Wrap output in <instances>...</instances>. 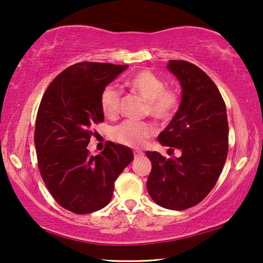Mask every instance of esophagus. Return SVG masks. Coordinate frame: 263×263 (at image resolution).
Segmentation results:
<instances>
[{
    "label": "esophagus",
    "instance_id": "esophagus-1",
    "mask_svg": "<svg viewBox=\"0 0 263 263\" xmlns=\"http://www.w3.org/2000/svg\"><path fill=\"white\" fill-rule=\"evenodd\" d=\"M133 154H135V158L137 159V158L142 157V155H144V152H141V151L136 149V151H133Z\"/></svg>",
    "mask_w": 263,
    "mask_h": 263
}]
</instances>
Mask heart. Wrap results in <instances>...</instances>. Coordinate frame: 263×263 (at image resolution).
<instances>
[{
	"mask_svg": "<svg viewBox=\"0 0 263 263\" xmlns=\"http://www.w3.org/2000/svg\"><path fill=\"white\" fill-rule=\"evenodd\" d=\"M126 86L135 94L146 101L145 114L159 123H167L174 117L181 104V94L176 88L166 87L164 80L151 69H141L128 78ZM122 103V91L112 84L102 89L100 106L102 112L114 119L119 115ZM155 132L149 122L125 121L115 126L111 138L118 144L128 147H141Z\"/></svg>",
	"mask_w": 263,
	"mask_h": 263,
	"instance_id": "1",
	"label": "heart"
}]
</instances>
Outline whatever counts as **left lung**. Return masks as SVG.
<instances>
[{
    "mask_svg": "<svg viewBox=\"0 0 263 263\" xmlns=\"http://www.w3.org/2000/svg\"><path fill=\"white\" fill-rule=\"evenodd\" d=\"M168 69L181 82L182 101L158 140L182 154L166 159L146 152L152 161L147 190L159 205L180 211L197 205L216 185L228 158L229 123L225 102L205 72L183 60H169Z\"/></svg>",
    "mask_w": 263,
    "mask_h": 263,
    "instance_id": "1",
    "label": "left lung"
}]
</instances>
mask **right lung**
Here are the masks:
<instances>
[{
	"label": "right lung",
	"mask_w": 263,
	"mask_h": 263,
	"mask_svg": "<svg viewBox=\"0 0 263 263\" xmlns=\"http://www.w3.org/2000/svg\"><path fill=\"white\" fill-rule=\"evenodd\" d=\"M126 67L79 62L53 80L39 104L34 127L39 172L55 202L78 215L108 205L115 181L133 160L130 148L110 141L95 157L87 148L94 126L104 122L102 89Z\"/></svg>",
	"instance_id": "1"
}]
</instances>
